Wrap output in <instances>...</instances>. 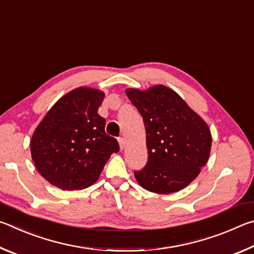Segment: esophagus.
Instances as JSON below:
<instances>
[{"label":"esophagus","mask_w":254,"mask_h":254,"mask_svg":"<svg viewBox=\"0 0 254 254\" xmlns=\"http://www.w3.org/2000/svg\"><path fill=\"white\" fill-rule=\"evenodd\" d=\"M118 143H119V146H120V149H124L125 148V139L123 138V137H119L118 138Z\"/></svg>","instance_id":"1"}]
</instances>
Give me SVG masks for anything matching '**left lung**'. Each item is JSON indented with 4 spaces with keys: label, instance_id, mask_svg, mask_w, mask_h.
<instances>
[{
    "label": "left lung",
    "instance_id": "1",
    "mask_svg": "<svg viewBox=\"0 0 254 254\" xmlns=\"http://www.w3.org/2000/svg\"><path fill=\"white\" fill-rule=\"evenodd\" d=\"M143 117L148 161L135 171L138 184L149 192L170 194L196 179L211 152L206 123L177 93L163 84L148 90L127 89Z\"/></svg>",
    "mask_w": 254,
    "mask_h": 254
}]
</instances>
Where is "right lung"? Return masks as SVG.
Returning <instances> with one entry per match:
<instances>
[{
	"instance_id": "right-lung-1",
	"label": "right lung",
	"mask_w": 254,
	"mask_h": 254,
	"mask_svg": "<svg viewBox=\"0 0 254 254\" xmlns=\"http://www.w3.org/2000/svg\"><path fill=\"white\" fill-rule=\"evenodd\" d=\"M105 93L80 87L61 97L44 116L31 139V155L40 174L64 190L86 189L98 180L119 145L106 134L98 114Z\"/></svg>"
}]
</instances>
